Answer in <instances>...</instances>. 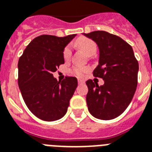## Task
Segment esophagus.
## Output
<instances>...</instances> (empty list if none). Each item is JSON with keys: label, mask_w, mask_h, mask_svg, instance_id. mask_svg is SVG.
Here are the masks:
<instances>
[{"label": "esophagus", "mask_w": 152, "mask_h": 152, "mask_svg": "<svg viewBox=\"0 0 152 152\" xmlns=\"http://www.w3.org/2000/svg\"><path fill=\"white\" fill-rule=\"evenodd\" d=\"M85 83V81H84V80H80V79H79V80H78V83L79 84H83V83Z\"/></svg>", "instance_id": "34e87169"}]
</instances>
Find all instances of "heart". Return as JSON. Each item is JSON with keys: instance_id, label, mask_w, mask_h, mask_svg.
<instances>
[{"instance_id": "obj_1", "label": "heart", "mask_w": 152, "mask_h": 152, "mask_svg": "<svg viewBox=\"0 0 152 152\" xmlns=\"http://www.w3.org/2000/svg\"><path fill=\"white\" fill-rule=\"evenodd\" d=\"M76 46L87 56H93L96 52V44L94 41L88 39V38L81 37L76 40ZM71 54H72V51H71V48L69 45L65 47L63 52H62L65 60H69L71 56ZM88 71H89V67L87 66H75L72 69V72L79 77H82Z\"/></svg>"}]
</instances>
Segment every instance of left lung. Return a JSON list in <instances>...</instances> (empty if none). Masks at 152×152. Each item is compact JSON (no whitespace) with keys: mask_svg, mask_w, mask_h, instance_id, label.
<instances>
[{"mask_svg":"<svg viewBox=\"0 0 152 152\" xmlns=\"http://www.w3.org/2000/svg\"><path fill=\"white\" fill-rule=\"evenodd\" d=\"M83 35L97 44L99 65L93 74L104 80L102 86L92 80L86 82L88 110L97 119H114L127 109L133 99L137 85L138 62L132 47L117 35L104 31Z\"/></svg>","mask_w":152,"mask_h":152,"instance_id":"obj_1","label":"left lung"}]
</instances>
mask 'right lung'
I'll use <instances>...</instances> for the list:
<instances>
[{
  "label": "right lung",
  "instance_id": "1",
  "mask_svg": "<svg viewBox=\"0 0 152 152\" xmlns=\"http://www.w3.org/2000/svg\"><path fill=\"white\" fill-rule=\"evenodd\" d=\"M76 35H42L33 39L18 60V82L23 100L31 113L45 121L62 118L77 87V79L57 81L52 75L64 64L62 52Z\"/></svg>",
  "mask_w": 152,
  "mask_h": 152
}]
</instances>
